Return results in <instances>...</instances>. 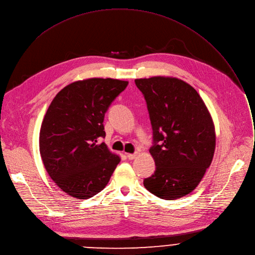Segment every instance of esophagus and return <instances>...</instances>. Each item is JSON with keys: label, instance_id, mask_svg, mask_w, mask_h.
<instances>
[{"label": "esophagus", "instance_id": "esophagus-1", "mask_svg": "<svg viewBox=\"0 0 255 255\" xmlns=\"http://www.w3.org/2000/svg\"><path fill=\"white\" fill-rule=\"evenodd\" d=\"M126 156L128 159H134L137 156V153H127Z\"/></svg>", "mask_w": 255, "mask_h": 255}]
</instances>
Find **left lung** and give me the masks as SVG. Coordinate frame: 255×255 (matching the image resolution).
<instances>
[{"label":"left lung","instance_id":"1","mask_svg":"<svg viewBox=\"0 0 255 255\" xmlns=\"http://www.w3.org/2000/svg\"><path fill=\"white\" fill-rule=\"evenodd\" d=\"M146 101L153 130L149 152L155 172L144 187L155 196L175 200L192 192L211 166L216 148L212 116L198 92L175 78L135 79Z\"/></svg>","mask_w":255,"mask_h":255}]
</instances>
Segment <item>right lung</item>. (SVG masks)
I'll return each mask as SVG.
<instances>
[{"mask_svg": "<svg viewBox=\"0 0 255 255\" xmlns=\"http://www.w3.org/2000/svg\"><path fill=\"white\" fill-rule=\"evenodd\" d=\"M128 81L89 78L59 91L44 115L39 132V152L57 186L78 199L101 192L109 183L120 156L99 137H105L104 118Z\"/></svg>", "mask_w": 255, "mask_h": 255, "instance_id": "add662e5", "label": "right lung"}]
</instances>
